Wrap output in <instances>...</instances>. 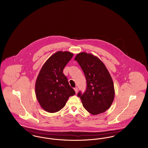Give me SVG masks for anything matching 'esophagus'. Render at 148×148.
Segmentation results:
<instances>
[{
	"instance_id": "esophagus-1",
	"label": "esophagus",
	"mask_w": 148,
	"mask_h": 148,
	"mask_svg": "<svg viewBox=\"0 0 148 148\" xmlns=\"http://www.w3.org/2000/svg\"><path fill=\"white\" fill-rule=\"evenodd\" d=\"M74 90H75V92L76 94H77V92H78V88H74Z\"/></svg>"
}]
</instances>
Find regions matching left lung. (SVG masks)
<instances>
[{"instance_id": "8db88e82", "label": "left lung", "mask_w": 148, "mask_h": 148, "mask_svg": "<svg viewBox=\"0 0 148 148\" xmlns=\"http://www.w3.org/2000/svg\"><path fill=\"white\" fill-rule=\"evenodd\" d=\"M84 73L87 86L85 92H79L85 109L92 115L104 113L113 103L115 90L112 78L106 65L97 56L82 52L75 58Z\"/></svg>"}]
</instances>
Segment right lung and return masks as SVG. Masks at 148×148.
I'll use <instances>...</instances> for the list:
<instances>
[{
	"label": "right lung",
	"mask_w": 148,
	"mask_h": 148,
	"mask_svg": "<svg viewBox=\"0 0 148 148\" xmlns=\"http://www.w3.org/2000/svg\"><path fill=\"white\" fill-rule=\"evenodd\" d=\"M73 54L69 51H57L45 62L35 83V95L42 109L56 113L65 106L69 97L75 94L63 73Z\"/></svg>",
	"instance_id": "right-lung-1"
}]
</instances>
